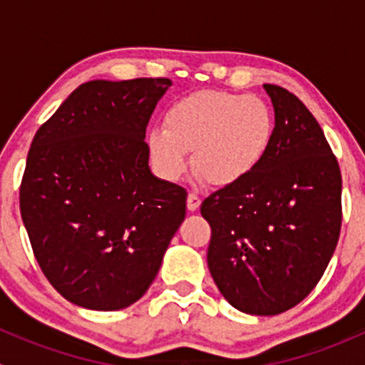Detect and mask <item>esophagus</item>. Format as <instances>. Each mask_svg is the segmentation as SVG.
Masks as SVG:
<instances>
[{"mask_svg": "<svg viewBox=\"0 0 365 365\" xmlns=\"http://www.w3.org/2000/svg\"><path fill=\"white\" fill-rule=\"evenodd\" d=\"M200 205H201L200 196H197L196 192H189V196H187V208H189L190 212H196V210L200 208Z\"/></svg>", "mask_w": 365, "mask_h": 365, "instance_id": "esophagus-1", "label": "esophagus"}]
</instances>
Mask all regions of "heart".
<instances>
[{
	"label": "heart",
	"mask_w": 365,
	"mask_h": 365,
	"mask_svg": "<svg viewBox=\"0 0 365 365\" xmlns=\"http://www.w3.org/2000/svg\"><path fill=\"white\" fill-rule=\"evenodd\" d=\"M275 116L257 95L203 90L178 98L164 128H153L148 148L165 178H178L194 152V171L212 185L227 187L251 176L267 157Z\"/></svg>",
	"instance_id": "heart-1"
}]
</instances>
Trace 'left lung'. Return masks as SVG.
<instances>
[{
	"mask_svg": "<svg viewBox=\"0 0 365 365\" xmlns=\"http://www.w3.org/2000/svg\"><path fill=\"white\" fill-rule=\"evenodd\" d=\"M275 134L259 168L208 196V268L235 309L274 316L314 289L341 233V169L311 111L288 90L263 84Z\"/></svg>",
	"mask_w": 365,
	"mask_h": 365,
	"instance_id": "1",
	"label": "left lung"
}]
</instances>
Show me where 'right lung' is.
<instances>
[{"instance_id": "1", "label": "right lung", "mask_w": 365, "mask_h": 365, "mask_svg": "<svg viewBox=\"0 0 365 365\" xmlns=\"http://www.w3.org/2000/svg\"><path fill=\"white\" fill-rule=\"evenodd\" d=\"M171 81H90L36 130L19 203L33 254L72 304L118 311L146 293L187 190L150 171L146 125Z\"/></svg>"}]
</instances>
